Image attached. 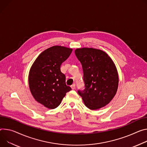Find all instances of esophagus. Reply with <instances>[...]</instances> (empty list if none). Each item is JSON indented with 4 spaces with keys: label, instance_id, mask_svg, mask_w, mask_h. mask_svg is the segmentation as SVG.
<instances>
[{
    "label": "esophagus",
    "instance_id": "obj_1",
    "mask_svg": "<svg viewBox=\"0 0 147 147\" xmlns=\"http://www.w3.org/2000/svg\"><path fill=\"white\" fill-rule=\"evenodd\" d=\"M71 87L72 90H74V89L76 88V84H74L71 85Z\"/></svg>",
    "mask_w": 147,
    "mask_h": 147
}]
</instances>
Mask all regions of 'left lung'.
<instances>
[{"mask_svg":"<svg viewBox=\"0 0 147 147\" xmlns=\"http://www.w3.org/2000/svg\"><path fill=\"white\" fill-rule=\"evenodd\" d=\"M83 71L84 90H78L85 105L97 110L107 105L115 96L118 86V75L112 59L104 51L93 48L75 50Z\"/></svg>","mask_w":147,"mask_h":147,"instance_id":"8db88e82","label":"left lung"}]
</instances>
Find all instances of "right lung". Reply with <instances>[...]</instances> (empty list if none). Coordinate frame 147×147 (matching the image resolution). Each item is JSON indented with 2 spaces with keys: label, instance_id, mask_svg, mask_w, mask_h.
Wrapping results in <instances>:
<instances>
[{
  "label": "right lung",
  "instance_id": "1",
  "mask_svg": "<svg viewBox=\"0 0 147 147\" xmlns=\"http://www.w3.org/2000/svg\"><path fill=\"white\" fill-rule=\"evenodd\" d=\"M72 50L60 46L51 47L40 53L31 67L29 74L30 92L38 102L47 109L57 108L66 92L71 90L65 84V76L61 72L60 66Z\"/></svg>",
  "mask_w": 147,
  "mask_h": 147
}]
</instances>
